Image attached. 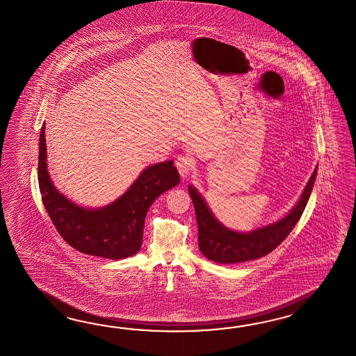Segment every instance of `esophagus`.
Instances as JSON below:
<instances>
[{
    "label": "esophagus",
    "mask_w": 356,
    "mask_h": 356,
    "mask_svg": "<svg viewBox=\"0 0 356 356\" xmlns=\"http://www.w3.org/2000/svg\"><path fill=\"white\" fill-rule=\"evenodd\" d=\"M175 166H177V169H178V172L181 174L183 179H186L191 172V159L187 157V156H178L177 160H175Z\"/></svg>",
    "instance_id": "1"
}]
</instances>
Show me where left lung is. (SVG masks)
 <instances>
[{"instance_id":"1","label":"left lung","mask_w":356,"mask_h":356,"mask_svg":"<svg viewBox=\"0 0 356 356\" xmlns=\"http://www.w3.org/2000/svg\"><path fill=\"white\" fill-rule=\"evenodd\" d=\"M315 179L316 169L314 170L307 186L302 192L300 200L291 210V213H288L277 222L257 228L250 232H237L225 227L213 216L207 201L204 200L199 191L193 186H188V192L191 195L197 219L201 253L210 261L226 264H241L271 253L292 232L293 227L301 218Z\"/></svg>"}]
</instances>
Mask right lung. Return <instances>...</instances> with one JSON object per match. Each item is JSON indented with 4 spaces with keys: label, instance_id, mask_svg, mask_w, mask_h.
<instances>
[{
    "label": "right lung",
    "instance_id": "add662e5",
    "mask_svg": "<svg viewBox=\"0 0 356 356\" xmlns=\"http://www.w3.org/2000/svg\"><path fill=\"white\" fill-rule=\"evenodd\" d=\"M38 148V186L44 207L64 241L83 254L108 259L136 254L142 246L149 207L161 193L181 181L173 160L151 165L118 200L99 209H88L67 199L50 179L46 163L45 122Z\"/></svg>",
    "mask_w": 356,
    "mask_h": 356
}]
</instances>
